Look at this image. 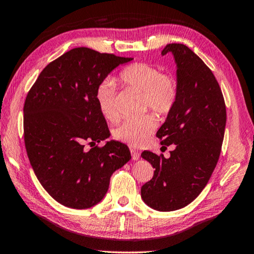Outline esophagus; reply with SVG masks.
Returning a JSON list of instances; mask_svg holds the SVG:
<instances>
[{"label": "esophagus", "mask_w": 254, "mask_h": 254, "mask_svg": "<svg viewBox=\"0 0 254 254\" xmlns=\"http://www.w3.org/2000/svg\"><path fill=\"white\" fill-rule=\"evenodd\" d=\"M131 152V158H133V160H138L139 159V152L136 151V150H130Z\"/></svg>", "instance_id": "1"}]
</instances>
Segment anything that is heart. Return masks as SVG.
I'll return each instance as SVG.
<instances>
[{
    "mask_svg": "<svg viewBox=\"0 0 254 254\" xmlns=\"http://www.w3.org/2000/svg\"><path fill=\"white\" fill-rule=\"evenodd\" d=\"M120 80L127 87L142 91V103L158 115H167L175 105L179 95L178 80L170 73H160L152 64L135 63L120 72ZM116 84L111 79L103 81L95 95L98 110L106 120L116 121L118 113L115 104ZM157 123L152 115L124 121L113 130L118 141L130 146H141L151 137Z\"/></svg>",
    "mask_w": 254,
    "mask_h": 254,
    "instance_id": "b5f03b06",
    "label": "heart"
}]
</instances>
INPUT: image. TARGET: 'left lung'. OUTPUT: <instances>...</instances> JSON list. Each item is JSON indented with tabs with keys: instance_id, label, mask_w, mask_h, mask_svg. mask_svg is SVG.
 Here are the masks:
<instances>
[{
	"instance_id": "1",
	"label": "left lung",
	"mask_w": 254,
	"mask_h": 254,
	"mask_svg": "<svg viewBox=\"0 0 254 254\" xmlns=\"http://www.w3.org/2000/svg\"><path fill=\"white\" fill-rule=\"evenodd\" d=\"M168 53L176 65L179 95L157 137L163 148L174 144V150L170 158L141 154L156 168L141 197L160 212L187 206L205 188L219 160L227 120L225 100L211 69L181 43L167 45L161 56Z\"/></svg>"
}]
</instances>
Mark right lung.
Masks as SVG:
<instances>
[{"mask_svg": "<svg viewBox=\"0 0 254 254\" xmlns=\"http://www.w3.org/2000/svg\"><path fill=\"white\" fill-rule=\"evenodd\" d=\"M133 58L74 48L47 65L24 105V138L29 163L48 193L66 207L83 209L100 203L111 175L130 160L124 143L110 137L95 95L119 65Z\"/></svg>", "mask_w": 254, "mask_h": 254, "instance_id": "add662e5", "label": "right lung"}]
</instances>
